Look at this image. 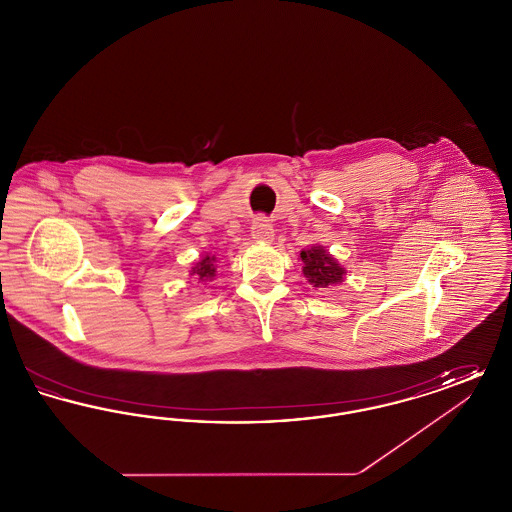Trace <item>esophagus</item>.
I'll list each match as a JSON object with an SVG mask.
<instances>
[{"label":"esophagus","instance_id":"1","mask_svg":"<svg viewBox=\"0 0 512 512\" xmlns=\"http://www.w3.org/2000/svg\"><path fill=\"white\" fill-rule=\"evenodd\" d=\"M251 236L255 242H272L274 240V228L267 219H257L251 226Z\"/></svg>","mask_w":512,"mask_h":512}]
</instances>
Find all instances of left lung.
<instances>
[{
	"label": "left lung",
	"instance_id": "left-lung-1",
	"mask_svg": "<svg viewBox=\"0 0 512 512\" xmlns=\"http://www.w3.org/2000/svg\"><path fill=\"white\" fill-rule=\"evenodd\" d=\"M299 257L303 263V274L315 290L332 288L343 282L345 268L322 245H311L309 249L301 251Z\"/></svg>",
	"mask_w": 512,
	"mask_h": 512
}]
</instances>
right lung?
I'll use <instances>...</instances> for the list:
<instances>
[{
	"mask_svg": "<svg viewBox=\"0 0 512 512\" xmlns=\"http://www.w3.org/2000/svg\"><path fill=\"white\" fill-rule=\"evenodd\" d=\"M190 274L195 276L197 280H201V282L213 280V278H215V274H217V268H215V257L205 255L199 263H195V267L190 270Z\"/></svg>",
	"mask_w": 512,
	"mask_h": 512,
	"instance_id": "1",
	"label": "right lung"
}]
</instances>
